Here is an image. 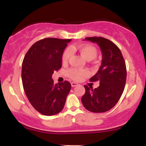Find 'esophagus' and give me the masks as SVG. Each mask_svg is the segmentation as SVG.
I'll use <instances>...</instances> for the list:
<instances>
[{"instance_id":"34e87169","label":"esophagus","mask_w":146,"mask_h":146,"mask_svg":"<svg viewBox=\"0 0 146 146\" xmlns=\"http://www.w3.org/2000/svg\"><path fill=\"white\" fill-rule=\"evenodd\" d=\"M78 83H76V82H71V86H72V87H75V86H78Z\"/></svg>"}]
</instances>
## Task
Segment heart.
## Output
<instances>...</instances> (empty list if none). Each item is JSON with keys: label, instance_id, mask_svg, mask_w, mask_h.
Here are the masks:
<instances>
[{"label": "heart", "instance_id": "heart-1", "mask_svg": "<svg viewBox=\"0 0 146 146\" xmlns=\"http://www.w3.org/2000/svg\"><path fill=\"white\" fill-rule=\"evenodd\" d=\"M71 51H78L81 54V56L86 60L95 59L98 55V51L94 46L86 44L78 45V46H73L71 48V49H66L64 52L62 58L64 64L67 63L68 62L71 56ZM88 75H89V71L86 68H72L68 71V77L75 81L82 80Z\"/></svg>", "mask_w": 146, "mask_h": 146}]
</instances>
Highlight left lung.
Listing matches in <instances>:
<instances>
[{
  "instance_id": "left-lung-1",
  "label": "left lung",
  "mask_w": 146,
  "mask_h": 146,
  "mask_svg": "<svg viewBox=\"0 0 146 146\" xmlns=\"http://www.w3.org/2000/svg\"><path fill=\"white\" fill-rule=\"evenodd\" d=\"M86 40L97 43L102 53L101 66L90 82H100L93 89L85 85L82 102L93 113H104L113 108L119 100L126 81V66L119 48L115 43L102 37H88Z\"/></svg>"
}]
</instances>
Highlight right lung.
I'll return each instance as SVG.
<instances>
[{"mask_svg":"<svg viewBox=\"0 0 146 146\" xmlns=\"http://www.w3.org/2000/svg\"><path fill=\"white\" fill-rule=\"evenodd\" d=\"M71 39L46 38L36 42L27 52L22 66V81L31 104L42 115L59 113L64 106L71 85L55 84L52 75L62 67V57Z\"/></svg>","mask_w":146,"mask_h":146,"instance_id":"right-lung-1","label":"right lung"}]
</instances>
